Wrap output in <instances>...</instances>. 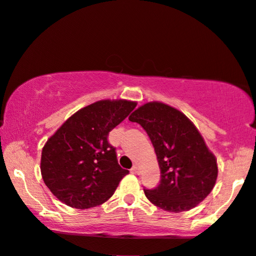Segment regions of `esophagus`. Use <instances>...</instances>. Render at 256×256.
Returning <instances> with one entry per match:
<instances>
[{
    "label": "esophagus",
    "mask_w": 256,
    "mask_h": 256,
    "mask_svg": "<svg viewBox=\"0 0 256 256\" xmlns=\"http://www.w3.org/2000/svg\"><path fill=\"white\" fill-rule=\"evenodd\" d=\"M131 172L132 173H134V174H139V170H138V168H137V166H134V168H131Z\"/></svg>",
    "instance_id": "esophagus-1"
}]
</instances>
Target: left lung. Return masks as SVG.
Returning <instances> with one entry per match:
<instances>
[{
    "instance_id": "1",
    "label": "left lung",
    "mask_w": 256,
    "mask_h": 256,
    "mask_svg": "<svg viewBox=\"0 0 256 256\" xmlns=\"http://www.w3.org/2000/svg\"><path fill=\"white\" fill-rule=\"evenodd\" d=\"M128 120L146 131L158 159L159 185L144 188L150 202L173 213L202 202L216 185L218 165L193 122L176 108L158 102L138 108Z\"/></svg>"
}]
</instances>
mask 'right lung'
I'll list each match as a JSON object with an SVG mask.
<instances>
[{"label":"right lung","mask_w":256,"mask_h":256,"mask_svg":"<svg viewBox=\"0 0 256 256\" xmlns=\"http://www.w3.org/2000/svg\"><path fill=\"white\" fill-rule=\"evenodd\" d=\"M137 103L100 100L71 116L42 150V178L57 199L78 210L102 205L128 174L108 142Z\"/></svg>","instance_id":"right-lung-1"}]
</instances>
